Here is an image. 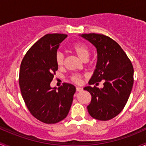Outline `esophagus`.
Here are the masks:
<instances>
[{
	"label": "esophagus",
	"instance_id": "obj_1",
	"mask_svg": "<svg viewBox=\"0 0 146 146\" xmlns=\"http://www.w3.org/2000/svg\"><path fill=\"white\" fill-rule=\"evenodd\" d=\"M76 91H78V92H81V91H83V88H80V87H76Z\"/></svg>",
	"mask_w": 146,
	"mask_h": 146
}]
</instances>
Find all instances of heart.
Wrapping results in <instances>:
<instances>
[{"label": "heart", "instance_id": "obj_1", "mask_svg": "<svg viewBox=\"0 0 146 146\" xmlns=\"http://www.w3.org/2000/svg\"><path fill=\"white\" fill-rule=\"evenodd\" d=\"M71 50L82 60H86L90 54V50L88 46L81 42L74 43L71 46ZM57 65L58 67H62L64 64V56L61 52H58L55 57ZM81 75L74 74L71 76V81L75 84H79L81 82Z\"/></svg>", "mask_w": 146, "mask_h": 146}]
</instances>
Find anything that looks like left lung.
<instances>
[{
  "mask_svg": "<svg viewBox=\"0 0 146 146\" xmlns=\"http://www.w3.org/2000/svg\"><path fill=\"white\" fill-rule=\"evenodd\" d=\"M81 36L96 48V68L88 82L98 85L103 82V88L94 86L84 88L91 95L87 106L93 118L107 121L119 115L127 104L133 84V68L130 60L119 45L103 34H83Z\"/></svg>",
  "mask_w": 146,
  "mask_h": 146,
  "instance_id": "1",
  "label": "left lung"
}]
</instances>
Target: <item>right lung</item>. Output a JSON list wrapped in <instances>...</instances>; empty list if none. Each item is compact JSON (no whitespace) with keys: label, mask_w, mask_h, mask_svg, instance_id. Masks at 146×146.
<instances>
[{"label":"right lung","mask_w":146,"mask_h":146,"mask_svg":"<svg viewBox=\"0 0 146 146\" xmlns=\"http://www.w3.org/2000/svg\"><path fill=\"white\" fill-rule=\"evenodd\" d=\"M67 35L48 34L36 42L24 57L19 69L21 94L30 113L46 124H55L67 116L76 88L64 83L51 88L58 70L55 57L60 43Z\"/></svg>","instance_id":"add662e5"}]
</instances>
